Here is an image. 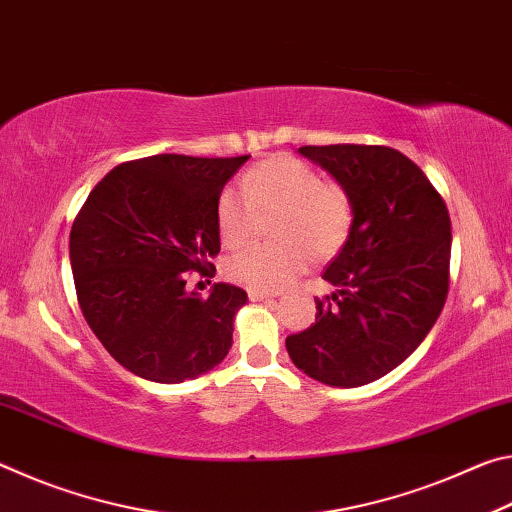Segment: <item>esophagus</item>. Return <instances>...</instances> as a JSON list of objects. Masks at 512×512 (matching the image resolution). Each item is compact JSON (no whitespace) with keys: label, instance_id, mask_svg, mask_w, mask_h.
Returning a JSON list of instances; mask_svg holds the SVG:
<instances>
[{"label":"esophagus","instance_id":"esophagus-1","mask_svg":"<svg viewBox=\"0 0 512 512\" xmlns=\"http://www.w3.org/2000/svg\"><path fill=\"white\" fill-rule=\"evenodd\" d=\"M248 298L253 302H262V300H271L273 296H271V293H266V291H248Z\"/></svg>","mask_w":512,"mask_h":512}]
</instances>
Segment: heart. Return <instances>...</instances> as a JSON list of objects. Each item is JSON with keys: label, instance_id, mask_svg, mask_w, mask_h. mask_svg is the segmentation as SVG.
<instances>
[{"label": "heart", "instance_id": "b5f03b06", "mask_svg": "<svg viewBox=\"0 0 512 512\" xmlns=\"http://www.w3.org/2000/svg\"><path fill=\"white\" fill-rule=\"evenodd\" d=\"M242 192L225 189L216 203V228L223 246L246 244L255 230L257 214H275V237L282 246H248L232 255L225 273L250 291H277L305 268L309 253H336L352 225V201L345 189L325 183L307 162L280 155L248 171ZM310 250L307 251L306 248Z\"/></svg>", "mask_w": 512, "mask_h": 512}]
</instances>
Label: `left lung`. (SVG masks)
I'll return each instance as SVG.
<instances>
[{
    "mask_svg": "<svg viewBox=\"0 0 512 512\" xmlns=\"http://www.w3.org/2000/svg\"><path fill=\"white\" fill-rule=\"evenodd\" d=\"M352 201L341 253L325 268L332 296L316 323L287 336L305 375L354 388L384 377L431 332L449 289L452 223L424 171L391 146H300Z\"/></svg>",
    "mask_w": 512,
    "mask_h": 512,
    "instance_id": "left-lung-1",
    "label": "left lung"
}]
</instances>
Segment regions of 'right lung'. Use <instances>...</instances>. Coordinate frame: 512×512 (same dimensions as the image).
Instances as JSON below:
<instances>
[{
	"label": "right lung",
	"mask_w": 512,
	"mask_h": 512,
	"mask_svg": "<svg viewBox=\"0 0 512 512\" xmlns=\"http://www.w3.org/2000/svg\"><path fill=\"white\" fill-rule=\"evenodd\" d=\"M250 155H151L124 162L92 189L69 232L76 298L94 336L133 375L180 384L225 359L246 291L214 284L216 203ZM210 282V280H207Z\"/></svg>",
	"instance_id": "obj_1"
}]
</instances>
